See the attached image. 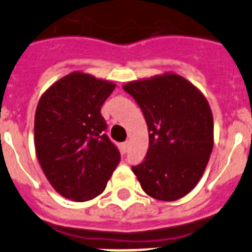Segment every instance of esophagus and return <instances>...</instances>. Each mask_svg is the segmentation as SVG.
<instances>
[{
  "label": "esophagus",
  "instance_id": "34e87169",
  "mask_svg": "<svg viewBox=\"0 0 252 252\" xmlns=\"http://www.w3.org/2000/svg\"><path fill=\"white\" fill-rule=\"evenodd\" d=\"M128 150H129V142H128V141H126L124 143H122L123 154H126V152H128Z\"/></svg>",
  "mask_w": 252,
  "mask_h": 252
}]
</instances>
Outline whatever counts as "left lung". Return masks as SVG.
Instances as JSON below:
<instances>
[{
  "label": "left lung",
  "mask_w": 252,
  "mask_h": 252,
  "mask_svg": "<svg viewBox=\"0 0 252 252\" xmlns=\"http://www.w3.org/2000/svg\"><path fill=\"white\" fill-rule=\"evenodd\" d=\"M142 110L149 128V150L133 173L143 191L161 201L183 197L208 165L214 123L208 101L177 74L130 82L123 87Z\"/></svg>",
  "instance_id": "left-lung-1"
}]
</instances>
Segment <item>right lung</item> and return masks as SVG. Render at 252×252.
I'll use <instances>...</instances> for the list:
<instances>
[{"label":"right lung","mask_w":252,"mask_h":252,"mask_svg":"<svg viewBox=\"0 0 252 252\" xmlns=\"http://www.w3.org/2000/svg\"><path fill=\"white\" fill-rule=\"evenodd\" d=\"M115 84L88 74L61 78L41 97L35 110L34 145L51 186L83 202L102 193L120 152L107 137L101 106Z\"/></svg>","instance_id":"add662e5"}]
</instances>
